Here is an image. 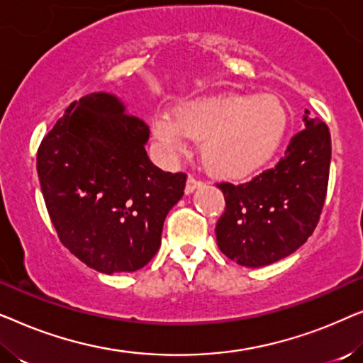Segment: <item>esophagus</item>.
Instances as JSON below:
<instances>
[{
  "instance_id": "1",
  "label": "esophagus",
  "mask_w": 363,
  "mask_h": 363,
  "mask_svg": "<svg viewBox=\"0 0 363 363\" xmlns=\"http://www.w3.org/2000/svg\"><path fill=\"white\" fill-rule=\"evenodd\" d=\"M201 185H203V183L200 180H196V178H193V177H188L186 186H185V193H186V195H191V193L195 191L196 188H200Z\"/></svg>"
}]
</instances>
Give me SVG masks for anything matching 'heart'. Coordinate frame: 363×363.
Segmentation results:
<instances>
[{
    "label": "heart",
    "instance_id": "1",
    "mask_svg": "<svg viewBox=\"0 0 363 363\" xmlns=\"http://www.w3.org/2000/svg\"><path fill=\"white\" fill-rule=\"evenodd\" d=\"M287 128V112L272 96L200 97L183 104L178 116L157 112L152 135L167 157L188 152L191 140L203 142L208 170L223 180H246L267 165Z\"/></svg>",
    "mask_w": 363,
    "mask_h": 363
}]
</instances>
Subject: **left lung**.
Listing matches in <instances>:
<instances>
[{"label":"left lung","mask_w":363,"mask_h":363,"mask_svg":"<svg viewBox=\"0 0 363 363\" xmlns=\"http://www.w3.org/2000/svg\"><path fill=\"white\" fill-rule=\"evenodd\" d=\"M306 128L291 138L271 170L242 185L220 183L226 201L216 223L223 255L246 267H261L289 256L319 223L330 168V132L304 112Z\"/></svg>","instance_id":"obj_1"}]
</instances>
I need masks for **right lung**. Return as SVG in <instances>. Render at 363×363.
Here are the masks:
<instances>
[{"label": "right lung", "instance_id": "obj_1", "mask_svg": "<svg viewBox=\"0 0 363 363\" xmlns=\"http://www.w3.org/2000/svg\"><path fill=\"white\" fill-rule=\"evenodd\" d=\"M147 123L108 92L72 102L38 150V175L59 240L104 274L133 272L157 255L185 173L153 165Z\"/></svg>", "mask_w": 363, "mask_h": 363}]
</instances>
